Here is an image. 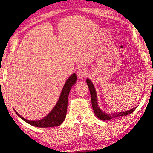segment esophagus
Returning a JSON list of instances; mask_svg holds the SVG:
<instances>
[{"instance_id": "1", "label": "esophagus", "mask_w": 153, "mask_h": 153, "mask_svg": "<svg viewBox=\"0 0 153 153\" xmlns=\"http://www.w3.org/2000/svg\"><path fill=\"white\" fill-rule=\"evenodd\" d=\"M87 69L84 68H82L77 69V75L79 79H83L87 75Z\"/></svg>"}]
</instances>
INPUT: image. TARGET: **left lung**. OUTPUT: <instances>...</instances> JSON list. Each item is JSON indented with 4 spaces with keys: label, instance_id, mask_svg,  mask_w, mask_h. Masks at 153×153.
Listing matches in <instances>:
<instances>
[{
    "label": "left lung",
    "instance_id": "8db88e82",
    "mask_svg": "<svg viewBox=\"0 0 153 153\" xmlns=\"http://www.w3.org/2000/svg\"><path fill=\"white\" fill-rule=\"evenodd\" d=\"M86 82H87L89 90H90V91L91 105H92L94 112L95 113V114L97 117H98L99 119H100V120H111V119L120 117V116H127L130 114L132 113L136 109V108H134L131 110L125 111V112H117V113L114 112L111 114H107L105 112H103V111H102L100 108L98 107V102H97L98 98H97L96 91L95 90V88H94V86L92 84V82H91V80L88 78L86 79Z\"/></svg>",
    "mask_w": 153,
    "mask_h": 153
}]
</instances>
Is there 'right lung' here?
Here are the masks:
<instances>
[{
	"instance_id": "obj_1",
	"label": "right lung",
	"mask_w": 153,
	"mask_h": 153,
	"mask_svg": "<svg viewBox=\"0 0 153 153\" xmlns=\"http://www.w3.org/2000/svg\"><path fill=\"white\" fill-rule=\"evenodd\" d=\"M77 75L74 73L69 77V78L66 81L65 85H63L62 93L58 100L56 105L53 108V110L50 112L45 117L39 120H29L27 119L22 117L21 115L16 112L19 117L23 119L26 123L36 127L39 128H48V127H53L58 126L62 124L66 117L68 109V96L69 91L72 86L76 83L77 81Z\"/></svg>"
}]
</instances>
